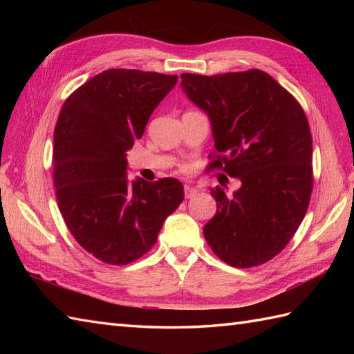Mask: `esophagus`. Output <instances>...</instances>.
I'll return each mask as SVG.
<instances>
[{
    "instance_id": "obj_1",
    "label": "esophagus",
    "mask_w": 354,
    "mask_h": 354,
    "mask_svg": "<svg viewBox=\"0 0 354 354\" xmlns=\"http://www.w3.org/2000/svg\"><path fill=\"white\" fill-rule=\"evenodd\" d=\"M198 190L194 189V187L190 185H184V194H185V199H192L193 196H196Z\"/></svg>"
}]
</instances>
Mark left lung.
<instances>
[{
    "mask_svg": "<svg viewBox=\"0 0 354 354\" xmlns=\"http://www.w3.org/2000/svg\"><path fill=\"white\" fill-rule=\"evenodd\" d=\"M189 99L213 124L208 169L239 178L204 227L213 252L234 268H254L280 254L303 222L313 189L312 133L301 104L261 70L216 76L181 74Z\"/></svg>",
    "mask_w": 354,
    "mask_h": 354,
    "instance_id": "1",
    "label": "left lung"
}]
</instances>
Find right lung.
<instances>
[{"mask_svg":"<svg viewBox=\"0 0 354 354\" xmlns=\"http://www.w3.org/2000/svg\"><path fill=\"white\" fill-rule=\"evenodd\" d=\"M178 76L112 68L68 95L55 127L53 183L73 237L108 265H129L156 243L184 201L173 178L129 183L126 152Z\"/></svg>","mask_w":354,"mask_h":354,"instance_id":"right-lung-1","label":"right lung"}]
</instances>
